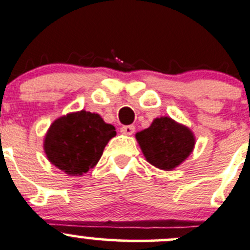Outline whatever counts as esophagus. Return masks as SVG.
<instances>
[{
	"instance_id": "esophagus-1",
	"label": "esophagus",
	"mask_w": 250,
	"mask_h": 250,
	"mask_svg": "<svg viewBox=\"0 0 250 250\" xmlns=\"http://www.w3.org/2000/svg\"><path fill=\"white\" fill-rule=\"evenodd\" d=\"M120 132H122L123 135L131 136V135H132L133 132H135V126H133V125L123 126V127H120Z\"/></svg>"
}]
</instances>
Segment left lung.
<instances>
[{
  "label": "left lung",
  "mask_w": 250,
  "mask_h": 250,
  "mask_svg": "<svg viewBox=\"0 0 250 250\" xmlns=\"http://www.w3.org/2000/svg\"><path fill=\"white\" fill-rule=\"evenodd\" d=\"M136 138L147 162L163 170H171L184 162L195 143L188 127L168 117L155 119Z\"/></svg>",
  "instance_id": "left-lung-1"
}]
</instances>
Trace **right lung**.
Masks as SVG:
<instances>
[{"label":"right lung","mask_w":250,"mask_h":250,"mask_svg":"<svg viewBox=\"0 0 250 250\" xmlns=\"http://www.w3.org/2000/svg\"><path fill=\"white\" fill-rule=\"evenodd\" d=\"M117 135L114 126L99 114L76 112L52 123L44 142V150L52 165L69 175H82L103 156L104 146Z\"/></svg>","instance_id":"right-lung-1"}]
</instances>
